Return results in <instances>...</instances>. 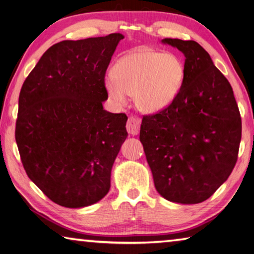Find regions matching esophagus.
Listing matches in <instances>:
<instances>
[{"label":"esophagus","instance_id":"34e87169","mask_svg":"<svg viewBox=\"0 0 254 254\" xmlns=\"http://www.w3.org/2000/svg\"><path fill=\"white\" fill-rule=\"evenodd\" d=\"M141 121L135 117H130L127 122V130L131 135H137L140 132Z\"/></svg>","mask_w":254,"mask_h":254}]
</instances>
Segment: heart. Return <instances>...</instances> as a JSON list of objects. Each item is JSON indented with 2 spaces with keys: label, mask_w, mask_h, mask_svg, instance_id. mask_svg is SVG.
<instances>
[{
  "label": "heart",
  "mask_w": 254,
  "mask_h": 254,
  "mask_svg": "<svg viewBox=\"0 0 254 254\" xmlns=\"http://www.w3.org/2000/svg\"><path fill=\"white\" fill-rule=\"evenodd\" d=\"M184 76V66L177 55L142 49L123 57L114 66V77L107 76L105 89L117 104H126L134 95L137 109L158 113L177 98Z\"/></svg>",
  "instance_id": "1"
}]
</instances>
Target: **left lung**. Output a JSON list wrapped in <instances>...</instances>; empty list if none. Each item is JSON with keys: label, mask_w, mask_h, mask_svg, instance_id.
Segmentation results:
<instances>
[{"label": "left lung", "mask_w": 254, "mask_h": 254, "mask_svg": "<svg viewBox=\"0 0 254 254\" xmlns=\"http://www.w3.org/2000/svg\"><path fill=\"white\" fill-rule=\"evenodd\" d=\"M183 53L184 76L177 98L142 119L143 144L156 191L182 204L201 203L227 181L241 141L233 90L195 41L163 39Z\"/></svg>", "instance_id": "1"}]
</instances>
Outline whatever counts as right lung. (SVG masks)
Instances as JSON below:
<instances>
[{
  "label": "right lung",
  "instance_id": "add662e5",
  "mask_svg": "<svg viewBox=\"0 0 254 254\" xmlns=\"http://www.w3.org/2000/svg\"><path fill=\"white\" fill-rule=\"evenodd\" d=\"M122 39L112 33L54 44L22 85L15 140L23 167L59 205L89 206L111 187L127 117L102 103L105 72Z\"/></svg>",
  "mask_w": 254,
  "mask_h": 254
}]
</instances>
